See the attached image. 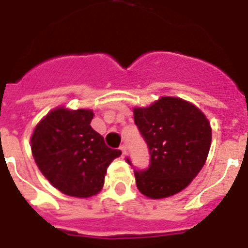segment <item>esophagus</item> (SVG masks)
Returning <instances> with one entry per match:
<instances>
[{
    "instance_id": "34e87169",
    "label": "esophagus",
    "mask_w": 248,
    "mask_h": 248,
    "mask_svg": "<svg viewBox=\"0 0 248 248\" xmlns=\"http://www.w3.org/2000/svg\"><path fill=\"white\" fill-rule=\"evenodd\" d=\"M119 148H120V151H122V156L124 157V156L126 155V146L125 144H122Z\"/></svg>"
}]
</instances>
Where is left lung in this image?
I'll list each match as a JSON object with an SVG mask.
<instances>
[{
    "instance_id": "1",
    "label": "left lung",
    "mask_w": 248,
    "mask_h": 248,
    "mask_svg": "<svg viewBox=\"0 0 248 248\" xmlns=\"http://www.w3.org/2000/svg\"><path fill=\"white\" fill-rule=\"evenodd\" d=\"M134 123L151 155L147 169L134 170L140 193L165 199L184 189L209 155L211 126L205 115L182 98L161 97L148 108H134Z\"/></svg>"
}]
</instances>
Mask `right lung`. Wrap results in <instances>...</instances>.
Instances as JSON below:
<instances>
[{"label":"right lung","mask_w":248,"mask_h":248,"mask_svg":"<svg viewBox=\"0 0 248 248\" xmlns=\"http://www.w3.org/2000/svg\"><path fill=\"white\" fill-rule=\"evenodd\" d=\"M92 110L55 108L35 126L31 154L39 170L59 191L74 197L97 195L114 158L122 155L91 126Z\"/></svg>","instance_id":"obj_1"}]
</instances>
